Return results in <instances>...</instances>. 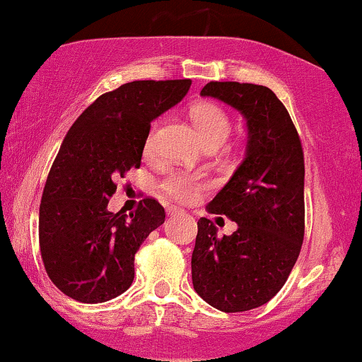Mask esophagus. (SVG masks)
Instances as JSON below:
<instances>
[{
	"mask_svg": "<svg viewBox=\"0 0 362 362\" xmlns=\"http://www.w3.org/2000/svg\"><path fill=\"white\" fill-rule=\"evenodd\" d=\"M167 212H168V216H177V214H182V209H178V207H168Z\"/></svg>",
	"mask_w": 362,
	"mask_h": 362,
	"instance_id": "obj_1",
	"label": "esophagus"
}]
</instances>
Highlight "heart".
I'll return each mask as SVG.
<instances>
[{"mask_svg": "<svg viewBox=\"0 0 362 362\" xmlns=\"http://www.w3.org/2000/svg\"><path fill=\"white\" fill-rule=\"evenodd\" d=\"M190 117L194 124L197 126L200 134L207 146H217L224 141L230 129V119L223 107L214 101H199L190 107ZM156 128L158 123L151 124L150 132L145 139V151L151 153L155 146ZM202 180L197 175L187 172H170L160 182V190L170 199L177 202L187 204L197 199L200 190H202Z\"/></svg>", "mask_w": 362, "mask_h": 362, "instance_id": "heart-1", "label": "heart"}]
</instances>
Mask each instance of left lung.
I'll list each match as a JSON object with an SVG mask.
<instances>
[{
	"label": "left lung",
	"mask_w": 362,
	"mask_h": 362,
	"mask_svg": "<svg viewBox=\"0 0 362 362\" xmlns=\"http://www.w3.org/2000/svg\"><path fill=\"white\" fill-rule=\"evenodd\" d=\"M202 95L246 117V156L207 211L238 224L217 236L200 217L192 252L194 290L221 312H246L269 302L285 285L305 233L303 148L293 121L272 89L209 82Z\"/></svg>",
	"instance_id": "left-lung-1"
}]
</instances>
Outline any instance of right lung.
<instances>
[{
    "label": "right lung",
    "instance_id": "right-lung-1",
    "mask_svg": "<svg viewBox=\"0 0 362 362\" xmlns=\"http://www.w3.org/2000/svg\"><path fill=\"white\" fill-rule=\"evenodd\" d=\"M192 81H133L99 95L65 134L47 177L38 216L47 275L62 293L101 303L132 286L134 255L165 223L158 200L110 212L117 178L141 165L151 121L175 106Z\"/></svg>",
    "mask_w": 362,
    "mask_h": 362
}]
</instances>
